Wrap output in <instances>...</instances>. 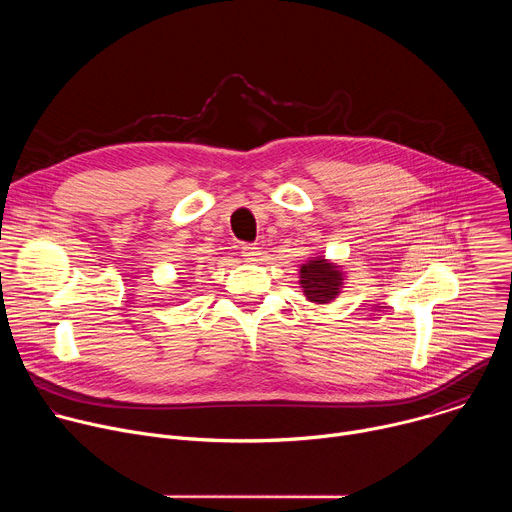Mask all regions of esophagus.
I'll use <instances>...</instances> for the list:
<instances>
[{"mask_svg":"<svg viewBox=\"0 0 512 512\" xmlns=\"http://www.w3.org/2000/svg\"><path fill=\"white\" fill-rule=\"evenodd\" d=\"M241 253H243V257H245L247 261H257L259 255H261V251H259V247H257L255 243H245V245L241 247Z\"/></svg>","mask_w":512,"mask_h":512,"instance_id":"obj_1","label":"esophagus"}]
</instances>
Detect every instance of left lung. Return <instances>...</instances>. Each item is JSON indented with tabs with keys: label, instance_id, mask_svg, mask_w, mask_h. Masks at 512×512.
<instances>
[{
	"label": "left lung",
	"instance_id": "1",
	"mask_svg": "<svg viewBox=\"0 0 512 512\" xmlns=\"http://www.w3.org/2000/svg\"><path fill=\"white\" fill-rule=\"evenodd\" d=\"M300 273V283L308 300L328 304L332 298L338 296V289L342 287V275L338 267L326 263L324 259H314L308 265H304Z\"/></svg>",
	"mask_w": 512,
	"mask_h": 512
}]
</instances>
